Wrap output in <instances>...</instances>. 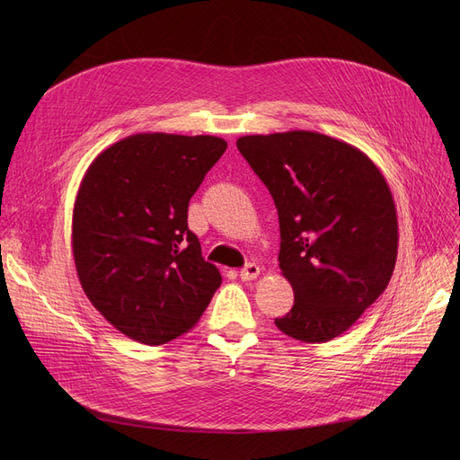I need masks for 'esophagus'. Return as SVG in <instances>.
<instances>
[{
	"label": "esophagus",
	"instance_id": "obj_1",
	"mask_svg": "<svg viewBox=\"0 0 460 460\" xmlns=\"http://www.w3.org/2000/svg\"><path fill=\"white\" fill-rule=\"evenodd\" d=\"M259 274H261V269L257 267V264L255 262H248L246 267L240 270V279H243V281H253Z\"/></svg>",
	"mask_w": 460,
	"mask_h": 460
}]
</instances>
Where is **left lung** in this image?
I'll return each mask as SVG.
<instances>
[{
  "mask_svg": "<svg viewBox=\"0 0 460 460\" xmlns=\"http://www.w3.org/2000/svg\"><path fill=\"white\" fill-rule=\"evenodd\" d=\"M236 147L267 184L279 216V269L295 291L276 326L326 343L388 287L399 246L392 190L354 145L311 130L253 134Z\"/></svg>",
  "mask_w": 460,
  "mask_h": 460,
  "instance_id": "obj_1",
  "label": "left lung"
}]
</instances>
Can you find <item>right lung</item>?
<instances>
[{"instance_id": "obj_1", "label": "right lung", "mask_w": 460, "mask_h": 460, "mask_svg": "<svg viewBox=\"0 0 460 460\" xmlns=\"http://www.w3.org/2000/svg\"><path fill=\"white\" fill-rule=\"evenodd\" d=\"M227 141L143 132L96 156L72 210V255L89 302L120 333L164 345L196 326L220 270L188 229V203Z\"/></svg>"}]
</instances>
